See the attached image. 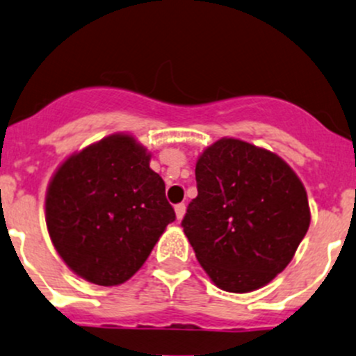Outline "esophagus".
<instances>
[{
    "instance_id": "obj_1",
    "label": "esophagus",
    "mask_w": 356,
    "mask_h": 356,
    "mask_svg": "<svg viewBox=\"0 0 356 356\" xmlns=\"http://www.w3.org/2000/svg\"><path fill=\"white\" fill-rule=\"evenodd\" d=\"M186 215V204L181 203V204H175V216H177V220L181 222L182 218H184Z\"/></svg>"
}]
</instances>
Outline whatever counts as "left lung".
<instances>
[{"mask_svg": "<svg viewBox=\"0 0 356 356\" xmlns=\"http://www.w3.org/2000/svg\"><path fill=\"white\" fill-rule=\"evenodd\" d=\"M196 182L182 227L207 275L232 293L268 285L293 259L310 225L298 175L266 148L220 138L197 159Z\"/></svg>", "mask_w": 356, "mask_h": 356, "instance_id": "8db88e82", "label": "left lung"}]
</instances>
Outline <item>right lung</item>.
<instances>
[{"mask_svg":"<svg viewBox=\"0 0 356 356\" xmlns=\"http://www.w3.org/2000/svg\"><path fill=\"white\" fill-rule=\"evenodd\" d=\"M152 153L115 133L71 153L46 191V225L74 275L100 286L128 282L175 220Z\"/></svg>","mask_w":356,"mask_h":356,"instance_id":"right-lung-1","label":"right lung"}]
</instances>
